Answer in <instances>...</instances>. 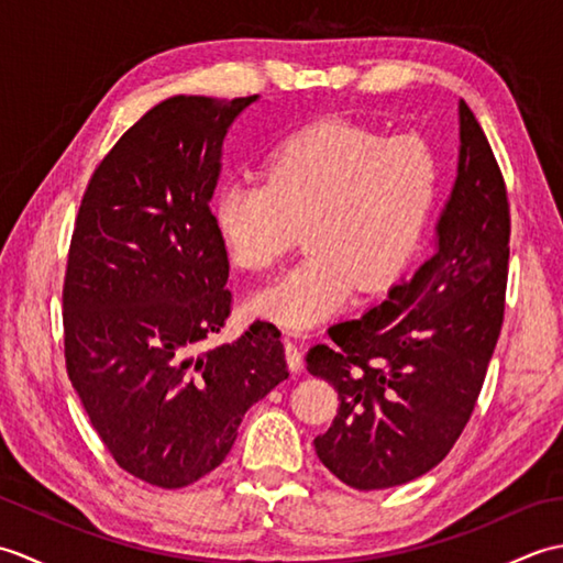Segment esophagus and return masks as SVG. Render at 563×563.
Segmentation results:
<instances>
[{
    "label": "esophagus",
    "instance_id": "esophagus-1",
    "mask_svg": "<svg viewBox=\"0 0 563 563\" xmlns=\"http://www.w3.org/2000/svg\"><path fill=\"white\" fill-rule=\"evenodd\" d=\"M283 343H285V361H288L290 373H295V375L302 373V369H305V357H302L300 345H297L290 336H285Z\"/></svg>",
    "mask_w": 563,
    "mask_h": 563
}]
</instances>
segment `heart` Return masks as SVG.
I'll use <instances>...</instances> for the list:
<instances>
[{
    "mask_svg": "<svg viewBox=\"0 0 563 563\" xmlns=\"http://www.w3.org/2000/svg\"><path fill=\"white\" fill-rule=\"evenodd\" d=\"M266 181L232 178L212 222L236 268H273L305 230L309 254L249 297V312L302 331L336 314L357 285L387 290L423 246L440 162L421 135L382 137L349 121H319L285 137Z\"/></svg>",
    "mask_w": 563,
    "mask_h": 563,
    "instance_id": "1",
    "label": "heart"
}]
</instances>
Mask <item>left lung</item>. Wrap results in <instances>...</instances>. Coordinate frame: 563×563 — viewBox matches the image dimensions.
<instances>
[{"mask_svg":"<svg viewBox=\"0 0 563 563\" xmlns=\"http://www.w3.org/2000/svg\"><path fill=\"white\" fill-rule=\"evenodd\" d=\"M510 212L504 174L460 101L457 178L430 254L361 319L329 329L307 369L339 391L317 457L357 492L416 479L445 460L479 397L506 307Z\"/></svg>","mask_w":563,"mask_h":563,"instance_id":"8db88e82","label":"left lung"}]
</instances>
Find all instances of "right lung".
I'll return each instance as SVG.
<instances>
[{
  "label": "right lung",
  "instance_id": "add662e5",
  "mask_svg": "<svg viewBox=\"0 0 563 563\" xmlns=\"http://www.w3.org/2000/svg\"><path fill=\"white\" fill-rule=\"evenodd\" d=\"M258 97H172L106 154L81 198L63 290L65 361L113 460L184 488L230 454L244 413L288 379L280 331L230 317V261L210 200L227 130Z\"/></svg>",
  "mask_w": 563,
  "mask_h": 563
}]
</instances>
